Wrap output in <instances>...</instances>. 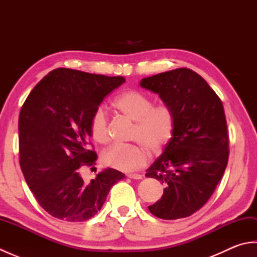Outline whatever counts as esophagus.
<instances>
[{"mask_svg":"<svg viewBox=\"0 0 257 257\" xmlns=\"http://www.w3.org/2000/svg\"><path fill=\"white\" fill-rule=\"evenodd\" d=\"M127 177L130 178V179H134V180H140L141 178H143V176H141V174H138V173H128Z\"/></svg>","mask_w":257,"mask_h":257,"instance_id":"34e87169","label":"esophagus"}]
</instances>
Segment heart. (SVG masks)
<instances>
[{"mask_svg": "<svg viewBox=\"0 0 257 257\" xmlns=\"http://www.w3.org/2000/svg\"><path fill=\"white\" fill-rule=\"evenodd\" d=\"M113 108L133 120V140L140 145H114L102 154V162L116 170L132 172L144 167L152 154H159L171 140L176 119L170 107L155 106L149 96L138 90H128L112 102ZM91 137L98 144L109 140L108 119L102 108L96 109L90 119Z\"/></svg>", "mask_w": 257, "mask_h": 257, "instance_id": "1", "label": "heart"}]
</instances>
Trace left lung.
Returning <instances> with one entry per match:
<instances>
[{
    "instance_id": "obj_1",
    "label": "left lung",
    "mask_w": 257,
    "mask_h": 257,
    "mask_svg": "<svg viewBox=\"0 0 257 257\" xmlns=\"http://www.w3.org/2000/svg\"><path fill=\"white\" fill-rule=\"evenodd\" d=\"M173 111L176 125L162 155L146 177L167 187L149 211L163 220L187 217L211 198L225 171L228 135L222 101L209 84L189 68L141 79Z\"/></svg>"
}]
</instances>
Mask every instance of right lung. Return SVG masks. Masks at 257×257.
Here are the masks:
<instances>
[{"instance_id":"right-lung-1","label":"right lung","mask_w":257,"mask_h":257,"mask_svg":"<svg viewBox=\"0 0 257 257\" xmlns=\"http://www.w3.org/2000/svg\"><path fill=\"white\" fill-rule=\"evenodd\" d=\"M121 76L56 68L38 83L19 119L20 165L37 202L56 219L84 222L100 211L112 185L125 176L107 168L90 182L81 166H94L88 149L90 119L101 101L122 85Z\"/></svg>"}]
</instances>
